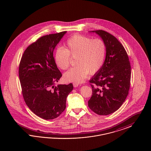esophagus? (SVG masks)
Masks as SVG:
<instances>
[{"mask_svg":"<svg viewBox=\"0 0 151 151\" xmlns=\"http://www.w3.org/2000/svg\"><path fill=\"white\" fill-rule=\"evenodd\" d=\"M79 86V83H73V87H75V88L78 87Z\"/></svg>","mask_w":151,"mask_h":151,"instance_id":"1","label":"esophagus"}]
</instances>
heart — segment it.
<instances>
[{"instance_id":"heart-1","label":"heart","mask_w":151,"mask_h":151,"mask_svg":"<svg viewBox=\"0 0 151 151\" xmlns=\"http://www.w3.org/2000/svg\"><path fill=\"white\" fill-rule=\"evenodd\" d=\"M106 52L104 41L100 39L76 35L70 37L65 43V48L60 47L55 52L54 59L58 67L65 70L70 65L71 57L75 58V65L64 74L68 82L81 83L88 73L98 72L104 65Z\"/></svg>"}]
</instances>
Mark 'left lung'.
Wrapping results in <instances>:
<instances>
[{
  "instance_id": "obj_1",
  "label": "left lung",
  "mask_w": 151,
  "mask_h": 151,
  "mask_svg": "<svg viewBox=\"0 0 151 151\" xmlns=\"http://www.w3.org/2000/svg\"><path fill=\"white\" fill-rule=\"evenodd\" d=\"M95 33L104 41L106 57L100 70L89 80L92 95L88 106L100 115L110 114L121 106L129 89L131 65L124 47L114 36L102 30Z\"/></svg>"
}]
</instances>
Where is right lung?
Returning <instances> with one entry per match:
<instances>
[{"instance_id": "1", "label": "right lung", "mask_w": 151, "mask_h": 151, "mask_svg": "<svg viewBox=\"0 0 151 151\" xmlns=\"http://www.w3.org/2000/svg\"><path fill=\"white\" fill-rule=\"evenodd\" d=\"M67 32L41 37L24 52L19 75L22 93L28 108L36 115L49 120L57 118L65 109L73 85L54 84L62 75L53 52Z\"/></svg>"}]
</instances>
